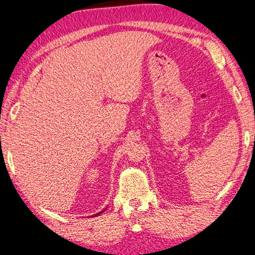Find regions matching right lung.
<instances>
[{
  "instance_id": "1",
  "label": "right lung",
  "mask_w": 255,
  "mask_h": 255,
  "mask_svg": "<svg viewBox=\"0 0 255 255\" xmlns=\"http://www.w3.org/2000/svg\"><path fill=\"white\" fill-rule=\"evenodd\" d=\"M103 212H105V210H102V212H100V213H98V214H97V215H100V214H101V213H103Z\"/></svg>"
}]
</instances>
